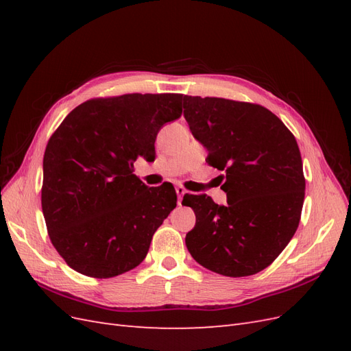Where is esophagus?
Here are the masks:
<instances>
[{"label": "esophagus", "instance_id": "esophagus-1", "mask_svg": "<svg viewBox=\"0 0 351 351\" xmlns=\"http://www.w3.org/2000/svg\"><path fill=\"white\" fill-rule=\"evenodd\" d=\"M176 192H177V196H178V205H182L183 196L187 193V190L183 186H178V187H176Z\"/></svg>", "mask_w": 351, "mask_h": 351}]
</instances>
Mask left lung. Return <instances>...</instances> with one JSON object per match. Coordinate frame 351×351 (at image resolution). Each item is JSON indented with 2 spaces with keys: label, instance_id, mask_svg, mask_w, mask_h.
Here are the masks:
<instances>
[{
  "label": "left lung",
  "instance_id": "1",
  "mask_svg": "<svg viewBox=\"0 0 351 351\" xmlns=\"http://www.w3.org/2000/svg\"><path fill=\"white\" fill-rule=\"evenodd\" d=\"M184 119L226 173V206L184 195L196 226L186 246L193 259L226 277L258 274L278 258L299 227L306 180L294 134L262 105L224 98H183Z\"/></svg>",
  "mask_w": 351,
  "mask_h": 351
}]
</instances>
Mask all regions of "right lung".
<instances>
[{
  "label": "right lung",
  "mask_w": 351,
  "mask_h": 351,
  "mask_svg": "<svg viewBox=\"0 0 351 351\" xmlns=\"http://www.w3.org/2000/svg\"><path fill=\"white\" fill-rule=\"evenodd\" d=\"M182 93H127L74 108L49 137L42 212L70 268L111 278L136 268L177 205L171 183L147 187L134 161L155 158L161 127L180 119Z\"/></svg>",
  "instance_id": "right-lung-1"
}]
</instances>
